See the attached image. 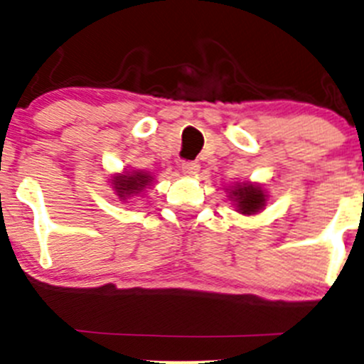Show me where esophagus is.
Wrapping results in <instances>:
<instances>
[{
    "instance_id": "esophagus-1",
    "label": "esophagus",
    "mask_w": 364,
    "mask_h": 364,
    "mask_svg": "<svg viewBox=\"0 0 364 364\" xmlns=\"http://www.w3.org/2000/svg\"><path fill=\"white\" fill-rule=\"evenodd\" d=\"M199 168H200V165L197 164V161H183L181 164V171L185 172L186 176H196L197 172H199Z\"/></svg>"
}]
</instances>
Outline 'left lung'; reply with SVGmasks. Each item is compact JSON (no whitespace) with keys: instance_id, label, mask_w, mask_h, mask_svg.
Listing matches in <instances>:
<instances>
[{"instance_id":"obj_1","label":"left lung","mask_w":364,"mask_h":364,"mask_svg":"<svg viewBox=\"0 0 364 364\" xmlns=\"http://www.w3.org/2000/svg\"><path fill=\"white\" fill-rule=\"evenodd\" d=\"M232 196L236 197L237 209H240L243 215H253V213L260 211L266 204V196H264L262 188L257 185H237L236 188L232 190Z\"/></svg>"}]
</instances>
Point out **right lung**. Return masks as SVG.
I'll use <instances>...</instances> for the list:
<instances>
[{
	"label": "right lung",
	"mask_w": 364,
	"mask_h": 364,
	"mask_svg": "<svg viewBox=\"0 0 364 364\" xmlns=\"http://www.w3.org/2000/svg\"><path fill=\"white\" fill-rule=\"evenodd\" d=\"M148 183H151V176L148 174H141V172H135V174H121L114 178V188H116L119 199H127V197L141 192Z\"/></svg>",
	"instance_id": "1"
}]
</instances>
